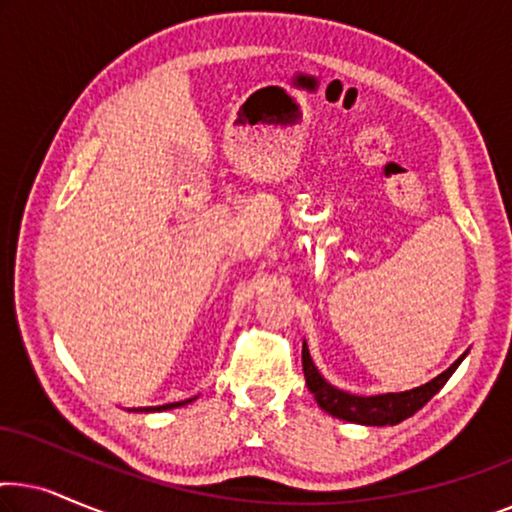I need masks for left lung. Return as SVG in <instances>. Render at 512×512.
<instances>
[{"mask_svg":"<svg viewBox=\"0 0 512 512\" xmlns=\"http://www.w3.org/2000/svg\"><path fill=\"white\" fill-rule=\"evenodd\" d=\"M464 359V356H461ZM454 361L445 373L433 377L431 382L422 384V387L401 391V394H380V396H354L347 391L335 389L333 384H328L314 363L310 359V349L303 342V373L307 389L312 391L314 401L319 403L321 410H326L328 415L345 419V422L354 424H366V426H387L398 424L403 419L415 415L417 410H422L433 396L443 389V384L450 380V375L457 370L461 363Z\"/></svg>","mask_w":512,"mask_h":512,"instance_id":"left-lung-1","label":"left lung"}]
</instances>
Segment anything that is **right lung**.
Segmentation results:
<instances>
[{"label":"right lung","mask_w":512,"mask_h":512,"mask_svg":"<svg viewBox=\"0 0 512 512\" xmlns=\"http://www.w3.org/2000/svg\"><path fill=\"white\" fill-rule=\"evenodd\" d=\"M193 398H188V401H179V403H165V405H158V408H146L149 412H156V410H172V408H179V405H186V403H191ZM144 408H135V412H142Z\"/></svg>","instance_id":"right-lung-1"}]
</instances>
